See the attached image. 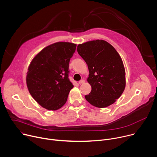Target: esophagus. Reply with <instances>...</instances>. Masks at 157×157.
<instances>
[{
	"label": "esophagus",
	"mask_w": 157,
	"mask_h": 157,
	"mask_svg": "<svg viewBox=\"0 0 157 157\" xmlns=\"http://www.w3.org/2000/svg\"><path fill=\"white\" fill-rule=\"evenodd\" d=\"M85 82V80H83V79H82V80H80V81H78V83L79 84H81V83H83Z\"/></svg>",
	"instance_id": "1"
}]
</instances>
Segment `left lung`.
Returning <instances> with one entry per match:
<instances>
[{"label": "left lung", "instance_id": "1", "mask_svg": "<svg viewBox=\"0 0 157 157\" xmlns=\"http://www.w3.org/2000/svg\"><path fill=\"white\" fill-rule=\"evenodd\" d=\"M77 50L89 71L87 81L92 90L85 99L98 108L112 105L125 87V71L120 55L112 45L103 40L79 44Z\"/></svg>", "mask_w": 157, "mask_h": 157}]
</instances>
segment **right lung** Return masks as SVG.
<instances>
[{
  "instance_id": "add662e5",
  "label": "right lung",
  "mask_w": 157,
  "mask_h": 157,
  "mask_svg": "<svg viewBox=\"0 0 157 157\" xmlns=\"http://www.w3.org/2000/svg\"><path fill=\"white\" fill-rule=\"evenodd\" d=\"M76 44L57 42L42 50L32 60L27 74L28 90L40 105L56 110L66 103L74 85L68 78L69 62Z\"/></svg>"
}]
</instances>
